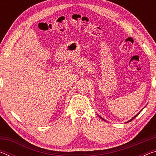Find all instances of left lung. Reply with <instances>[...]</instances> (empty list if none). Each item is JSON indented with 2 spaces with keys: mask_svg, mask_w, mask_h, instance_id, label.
Returning a JSON list of instances; mask_svg holds the SVG:
<instances>
[{
  "mask_svg": "<svg viewBox=\"0 0 156 156\" xmlns=\"http://www.w3.org/2000/svg\"><path fill=\"white\" fill-rule=\"evenodd\" d=\"M138 115V114H137V115H135V117H133V118H132V119H131V120H133V118H136V116H137V115ZM131 120H130V121H131ZM130 121H129V122H130Z\"/></svg>",
  "mask_w": 156,
  "mask_h": 156,
  "instance_id": "8db88e82",
  "label": "left lung"
}]
</instances>
